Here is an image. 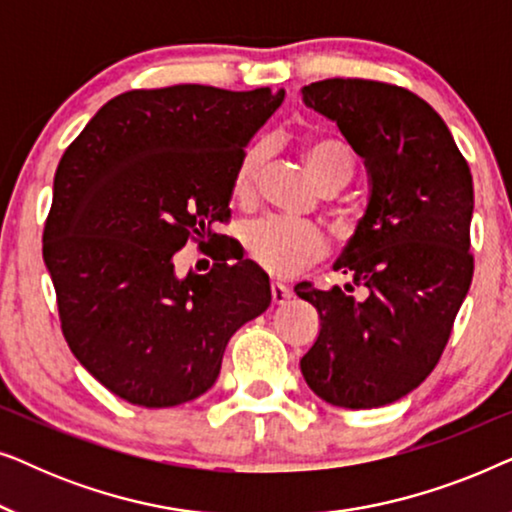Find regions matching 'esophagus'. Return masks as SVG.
<instances>
[{
    "label": "esophagus",
    "instance_id": "1",
    "mask_svg": "<svg viewBox=\"0 0 512 512\" xmlns=\"http://www.w3.org/2000/svg\"><path fill=\"white\" fill-rule=\"evenodd\" d=\"M270 293H272V303H275V305H284L286 300L293 296V291L289 289V286H284L282 282H272Z\"/></svg>",
    "mask_w": 512,
    "mask_h": 512
}]
</instances>
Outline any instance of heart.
Instances as JSON below:
<instances>
[{"label":"heart","mask_w":512,"mask_h":512,"mask_svg":"<svg viewBox=\"0 0 512 512\" xmlns=\"http://www.w3.org/2000/svg\"><path fill=\"white\" fill-rule=\"evenodd\" d=\"M305 163L321 191H340L354 174V156L340 139H310L303 149ZM268 158V142L258 139L242 151L233 174L235 198L247 200L254 193L258 174ZM247 254L275 277H291L326 254V235L305 221L284 216H263L251 221L242 233Z\"/></svg>","instance_id":"b5f03b06"}]
</instances>
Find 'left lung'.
Returning a JSON list of instances; mask_svg holds the SVG:
<instances>
[{
  "label": "left lung",
  "instance_id": "8db88e82",
  "mask_svg": "<svg viewBox=\"0 0 512 512\" xmlns=\"http://www.w3.org/2000/svg\"><path fill=\"white\" fill-rule=\"evenodd\" d=\"M300 93L338 123L370 174L366 214L333 265L366 298L296 284L321 319L300 370L326 403L380 408L417 389L450 340L473 279V177L443 118L410 90L326 79Z\"/></svg>",
  "mask_w": 512,
  "mask_h": 512
}]
</instances>
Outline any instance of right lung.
<instances>
[{"mask_svg": "<svg viewBox=\"0 0 512 512\" xmlns=\"http://www.w3.org/2000/svg\"><path fill=\"white\" fill-rule=\"evenodd\" d=\"M284 90L198 83L128 90L60 158L44 228L62 335L111 394L172 408L212 389L228 340L268 310L270 279L221 242L207 275H174L188 240H221L233 174ZM233 260V264H228Z\"/></svg>", "mask_w": 512, "mask_h": 512, "instance_id": "1", "label": "right lung"}]
</instances>
